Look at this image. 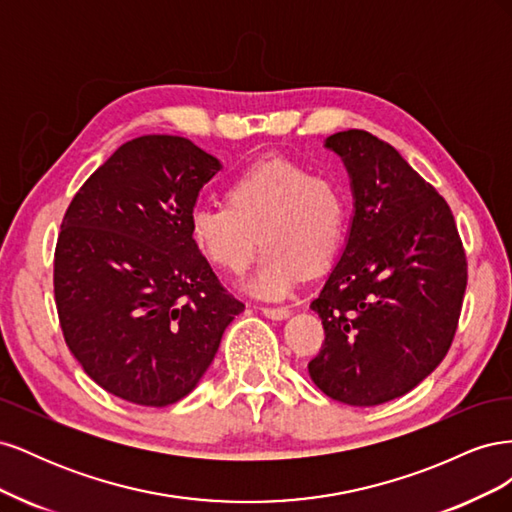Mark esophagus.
Wrapping results in <instances>:
<instances>
[{
	"mask_svg": "<svg viewBox=\"0 0 512 512\" xmlns=\"http://www.w3.org/2000/svg\"><path fill=\"white\" fill-rule=\"evenodd\" d=\"M260 312L265 314L267 318H271V320H284V318H288L290 309H288V307H269V305H262Z\"/></svg>",
	"mask_w": 512,
	"mask_h": 512,
	"instance_id": "1",
	"label": "esophagus"
}]
</instances>
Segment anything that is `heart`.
<instances>
[{
    "instance_id": "b5f03b06",
    "label": "heart",
    "mask_w": 512,
    "mask_h": 512,
    "mask_svg": "<svg viewBox=\"0 0 512 512\" xmlns=\"http://www.w3.org/2000/svg\"><path fill=\"white\" fill-rule=\"evenodd\" d=\"M346 222V194L335 179L269 158L232 177L226 205H196L188 228L200 254L232 275L250 267L258 245L267 247L250 288L280 299L303 273L318 275L331 265L344 243Z\"/></svg>"
}]
</instances>
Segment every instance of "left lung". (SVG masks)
<instances>
[{
    "label": "left lung",
    "mask_w": 512,
    "mask_h": 512,
    "mask_svg": "<svg viewBox=\"0 0 512 512\" xmlns=\"http://www.w3.org/2000/svg\"><path fill=\"white\" fill-rule=\"evenodd\" d=\"M354 192L344 254L312 301L324 327L307 369L348 406L406 395L453 344L468 258L446 200L399 151L365 130L337 132Z\"/></svg>",
    "instance_id": "left-lung-1"
}]
</instances>
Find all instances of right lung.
I'll return each mask as SVG.
<instances>
[{"label": "right lung", "instance_id": "add662e5", "mask_svg": "<svg viewBox=\"0 0 512 512\" xmlns=\"http://www.w3.org/2000/svg\"><path fill=\"white\" fill-rule=\"evenodd\" d=\"M218 170L188 138L138 136L61 220L53 288L64 339L91 380L132 404L164 408L188 395L245 309L188 228Z\"/></svg>", "mask_w": 512, "mask_h": 512}]
</instances>
